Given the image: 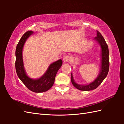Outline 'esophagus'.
Wrapping results in <instances>:
<instances>
[{"mask_svg":"<svg viewBox=\"0 0 124 124\" xmlns=\"http://www.w3.org/2000/svg\"><path fill=\"white\" fill-rule=\"evenodd\" d=\"M63 60L64 62H68L69 61L70 58L68 56H64L63 57Z\"/></svg>","mask_w":124,"mask_h":124,"instance_id":"34e87169","label":"esophagus"}]
</instances>
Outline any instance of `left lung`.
<instances>
[{
    "label": "left lung",
    "mask_w": 124,
    "mask_h": 124,
    "mask_svg": "<svg viewBox=\"0 0 124 124\" xmlns=\"http://www.w3.org/2000/svg\"><path fill=\"white\" fill-rule=\"evenodd\" d=\"M97 36L94 38V40L98 43L101 48V70L96 79L93 82L86 85H81L76 83L73 79L71 73V80L72 85L79 90L83 91H89L96 89L104 79L108 73L109 69V49L103 37L98 31H96Z\"/></svg>",
    "instance_id": "1"
}]
</instances>
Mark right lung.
I'll return each instance as SVG.
<instances>
[{
    "instance_id": "add662e5",
    "label": "right lung",
    "mask_w": 124,
    "mask_h": 124,
    "mask_svg": "<svg viewBox=\"0 0 124 124\" xmlns=\"http://www.w3.org/2000/svg\"><path fill=\"white\" fill-rule=\"evenodd\" d=\"M33 33L32 31H28L22 36L17 45L15 51V69L18 78L27 87L35 93H41L49 90L53 85L55 76L62 64V60H59L50 64L45 74L40 78L33 79L26 74L23 64L22 50L27 39Z\"/></svg>"
}]
</instances>
